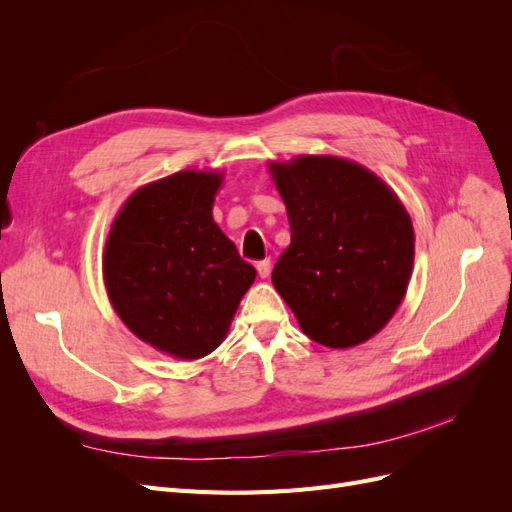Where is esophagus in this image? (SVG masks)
Wrapping results in <instances>:
<instances>
[{
	"instance_id": "34e87169",
	"label": "esophagus",
	"mask_w": 512,
	"mask_h": 512,
	"mask_svg": "<svg viewBox=\"0 0 512 512\" xmlns=\"http://www.w3.org/2000/svg\"><path fill=\"white\" fill-rule=\"evenodd\" d=\"M256 269H258V275L262 277V280H267V277L271 275V260H269V258L260 260L258 265H256Z\"/></svg>"
}]
</instances>
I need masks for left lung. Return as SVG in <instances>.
Returning a JSON list of instances; mask_svg holds the SVG:
<instances>
[{"mask_svg": "<svg viewBox=\"0 0 512 512\" xmlns=\"http://www.w3.org/2000/svg\"><path fill=\"white\" fill-rule=\"evenodd\" d=\"M290 245L273 286L314 342L344 350L380 333L406 297L414 228L397 194L359 162L299 156L269 162Z\"/></svg>", "mask_w": 512, "mask_h": 512, "instance_id": "obj_1", "label": "left lung"}]
</instances>
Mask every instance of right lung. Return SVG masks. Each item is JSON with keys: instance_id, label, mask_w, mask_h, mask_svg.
<instances>
[{"instance_id": "add662e5", "label": "right lung", "mask_w": 512, "mask_h": 512, "mask_svg": "<svg viewBox=\"0 0 512 512\" xmlns=\"http://www.w3.org/2000/svg\"><path fill=\"white\" fill-rule=\"evenodd\" d=\"M220 170H179L138 188L113 220L102 273L108 299L141 342L183 361L203 359L230 329L256 280L213 222Z\"/></svg>"}]
</instances>
